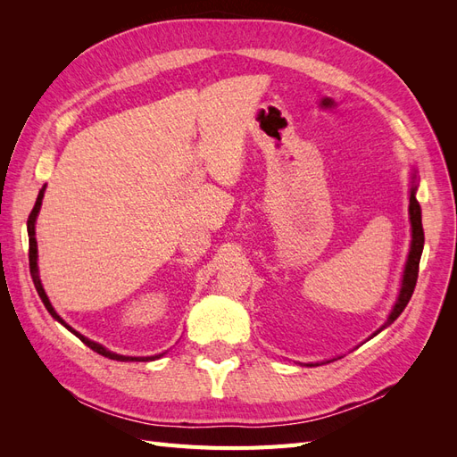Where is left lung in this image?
I'll return each mask as SVG.
<instances>
[{"mask_svg":"<svg viewBox=\"0 0 457 457\" xmlns=\"http://www.w3.org/2000/svg\"><path fill=\"white\" fill-rule=\"evenodd\" d=\"M410 220H411V247H410V255H408V261H406L403 287H400V295L395 303L393 312L389 314V320H386V324L383 328L393 324L396 318L400 316V312L406 309L408 301L413 294V287H416V282H418L420 259H421L423 244H425V234H423V225H421V207L416 200V185H413L411 190H410Z\"/></svg>","mask_w":457,"mask_h":457,"instance_id":"8db88e82","label":"left lung"}]
</instances>
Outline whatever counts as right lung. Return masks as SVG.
I'll return each mask as SVG.
<instances>
[{
  "label": "right lung",
  "instance_id": "right-lung-1",
  "mask_svg": "<svg viewBox=\"0 0 457 457\" xmlns=\"http://www.w3.org/2000/svg\"><path fill=\"white\" fill-rule=\"evenodd\" d=\"M44 190H46V187L39 190V195H37V200H36V205H34V210H32V213H30V217H29V238H30V250H29V259H30V274H32V280H34V286H36V289H37V295L41 297V301H44V305H46V309L49 311V314L54 318V320H59L64 328H68L72 331V334L78 337V339H81V343H86L89 349H93L95 353H99V354H103V356H106V358H110V361H120V362H128V361H143V362H146V361H156V358H160L162 354H156V356H121V354H116V353H110V351H106L103 345H99V343H95V341H91V339H87V337H84L81 334H78L76 329H72L71 326H68L62 318L54 312V309L51 307V303H49V299H47V295H46V292H44V287H41V282H39V276H37V245H36V217H37V213H39V207H41V200H44Z\"/></svg>",
  "mask_w": 457,
  "mask_h": 457
}]
</instances>
